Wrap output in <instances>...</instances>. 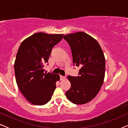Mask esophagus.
Listing matches in <instances>:
<instances>
[{"instance_id": "1", "label": "esophagus", "mask_w": 128, "mask_h": 128, "mask_svg": "<svg viewBox=\"0 0 128 128\" xmlns=\"http://www.w3.org/2000/svg\"><path fill=\"white\" fill-rule=\"evenodd\" d=\"M65 78H66V76H62V75H61L60 76L61 80H64V79H65Z\"/></svg>"}]
</instances>
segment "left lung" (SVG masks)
Segmentation results:
<instances>
[{"label": "left lung", "mask_w": 128, "mask_h": 128, "mask_svg": "<svg viewBox=\"0 0 128 128\" xmlns=\"http://www.w3.org/2000/svg\"><path fill=\"white\" fill-rule=\"evenodd\" d=\"M64 38L70 46L73 64L80 68L78 76H68L71 86L66 96L73 104H86L95 98L104 82V53L97 40L84 32L65 35Z\"/></svg>", "instance_id": "obj_1"}]
</instances>
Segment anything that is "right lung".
<instances>
[{
  "label": "right lung",
  "mask_w": 128,
  "mask_h": 128,
  "mask_svg": "<svg viewBox=\"0 0 128 128\" xmlns=\"http://www.w3.org/2000/svg\"><path fill=\"white\" fill-rule=\"evenodd\" d=\"M64 34L37 32L21 44L14 62L16 80L19 90L31 104L42 106L51 99L60 76L44 73L52 49Z\"/></svg>",
  "instance_id": "obj_1"
}]
</instances>
